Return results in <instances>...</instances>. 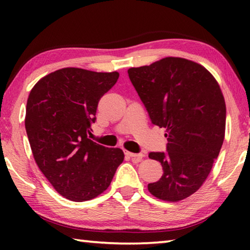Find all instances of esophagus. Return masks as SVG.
I'll return each mask as SVG.
<instances>
[{"mask_svg":"<svg viewBox=\"0 0 250 250\" xmlns=\"http://www.w3.org/2000/svg\"><path fill=\"white\" fill-rule=\"evenodd\" d=\"M125 154L129 155L130 158L134 161V162H140L143 156H145V154H142V153L137 154V153H132V152H126Z\"/></svg>","mask_w":250,"mask_h":250,"instance_id":"1","label":"esophagus"}]
</instances>
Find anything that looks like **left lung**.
<instances>
[{
  "label": "left lung",
  "mask_w": 250,
  "mask_h": 250,
  "mask_svg": "<svg viewBox=\"0 0 250 250\" xmlns=\"http://www.w3.org/2000/svg\"><path fill=\"white\" fill-rule=\"evenodd\" d=\"M151 122L166 128L167 153L149 158L163 175L147 189L162 201L191 196L206 181L225 138L226 104L221 87L205 67L181 57H166L128 69Z\"/></svg>",
  "instance_id": "left-lung-1"
}]
</instances>
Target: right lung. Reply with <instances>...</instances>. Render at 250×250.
I'll use <instances>...</instances> for the list:
<instances>
[{"mask_svg": "<svg viewBox=\"0 0 250 250\" xmlns=\"http://www.w3.org/2000/svg\"><path fill=\"white\" fill-rule=\"evenodd\" d=\"M118 78L117 71L67 67L46 75L29 92L25 129L34 159L67 200L84 202L100 195L125 159L119 147L88 138L99 100Z\"/></svg>", "mask_w": 250, "mask_h": 250, "instance_id": "1", "label": "right lung"}]
</instances>
